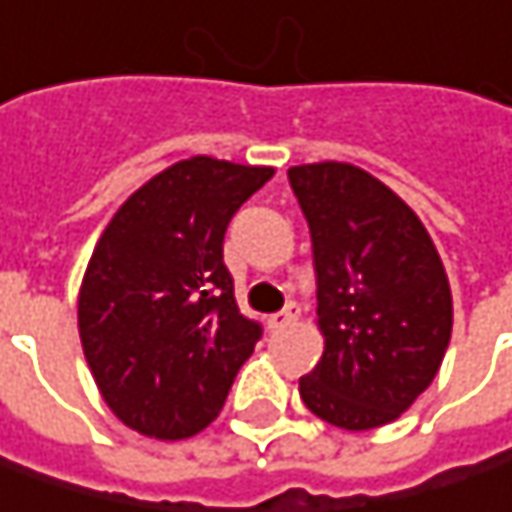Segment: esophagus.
<instances>
[{"label": "esophagus", "mask_w": 512, "mask_h": 512, "mask_svg": "<svg viewBox=\"0 0 512 512\" xmlns=\"http://www.w3.org/2000/svg\"><path fill=\"white\" fill-rule=\"evenodd\" d=\"M301 316V307L298 304H286L281 313H275V316H269V330H281V327H289V324H295Z\"/></svg>", "instance_id": "34e87169"}]
</instances>
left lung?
Segmentation results:
<instances>
[{
    "label": "left lung",
    "mask_w": 512,
    "mask_h": 512,
    "mask_svg": "<svg viewBox=\"0 0 512 512\" xmlns=\"http://www.w3.org/2000/svg\"><path fill=\"white\" fill-rule=\"evenodd\" d=\"M286 176L313 237L324 336L301 400L347 432L385 426L432 385L449 347L440 255L417 214L362 167L318 162Z\"/></svg>",
    "instance_id": "1"
}]
</instances>
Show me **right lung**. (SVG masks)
Masks as SVG:
<instances>
[{
  "label": "right lung",
  "mask_w": 512,
  "mask_h": 512,
  "mask_svg": "<svg viewBox=\"0 0 512 512\" xmlns=\"http://www.w3.org/2000/svg\"><path fill=\"white\" fill-rule=\"evenodd\" d=\"M272 167L176 162L130 196L86 266L77 327L106 406L159 440L202 432L263 327L240 313L223 263L237 208Z\"/></svg>",
  "instance_id": "obj_1"
}]
</instances>
